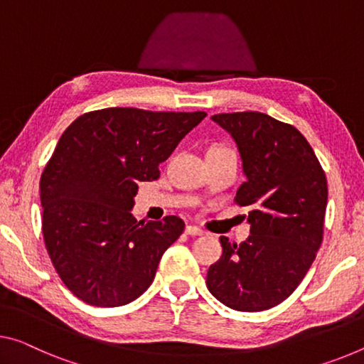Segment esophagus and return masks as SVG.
<instances>
[{
    "instance_id": "1",
    "label": "esophagus",
    "mask_w": 364,
    "mask_h": 364,
    "mask_svg": "<svg viewBox=\"0 0 364 364\" xmlns=\"http://www.w3.org/2000/svg\"><path fill=\"white\" fill-rule=\"evenodd\" d=\"M186 232L188 234V236H201V234H203V229L198 228V226L188 225V226L186 228Z\"/></svg>"
}]
</instances>
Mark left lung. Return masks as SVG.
I'll list each match as a JSON object with an SVG mask.
<instances>
[{"label":"left lung","instance_id":"8db88e82","mask_svg":"<svg viewBox=\"0 0 364 364\" xmlns=\"http://www.w3.org/2000/svg\"><path fill=\"white\" fill-rule=\"evenodd\" d=\"M236 143L245 182L236 201L249 206L250 236L231 244L208 268L206 287L228 307L265 311L303 282L321 247L327 178L307 139L293 125L260 112L211 117Z\"/></svg>","mask_w":364,"mask_h":364}]
</instances>
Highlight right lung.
Returning a JSON list of instances; mask_svg holds the SVG:
<instances>
[{"label":"right lung","mask_w":364,"mask_h":364,"mask_svg":"<svg viewBox=\"0 0 364 364\" xmlns=\"http://www.w3.org/2000/svg\"><path fill=\"white\" fill-rule=\"evenodd\" d=\"M206 117L205 112L110 107L73 122L41 178L42 231L55 270L85 303L124 306L153 283L183 221H136L139 182L159 177V164Z\"/></svg>","instance_id":"1"}]
</instances>
